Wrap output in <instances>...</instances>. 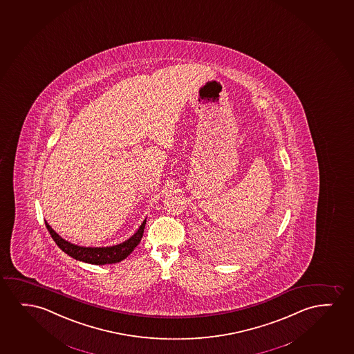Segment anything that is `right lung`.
I'll use <instances>...</instances> for the list:
<instances>
[{"label":"right lung","instance_id":"1","mask_svg":"<svg viewBox=\"0 0 354 354\" xmlns=\"http://www.w3.org/2000/svg\"><path fill=\"white\" fill-rule=\"evenodd\" d=\"M146 218L141 223L140 227L136 231L126 242L112 245V247L102 248H86L75 245L73 243L65 241L59 236L58 233L54 231L53 228L49 226L46 221V227L48 230L50 236L53 238L54 242L64 252H66L68 257L76 259L78 261L87 262L92 265H106V263H116V262L124 260L131 254L136 245L140 243L144 228H145Z\"/></svg>","mask_w":354,"mask_h":354}]
</instances>
